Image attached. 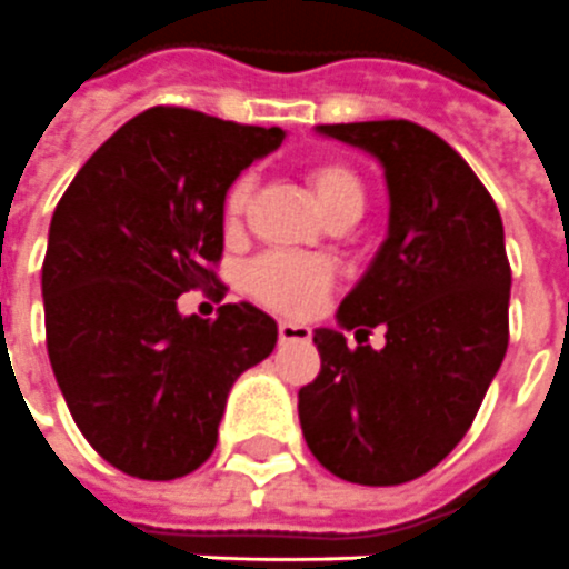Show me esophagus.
I'll return each instance as SVG.
<instances>
[{"mask_svg": "<svg viewBox=\"0 0 569 569\" xmlns=\"http://www.w3.org/2000/svg\"><path fill=\"white\" fill-rule=\"evenodd\" d=\"M312 330L297 321H278V340L281 342H309Z\"/></svg>", "mask_w": 569, "mask_h": 569, "instance_id": "34e87169", "label": "esophagus"}]
</instances>
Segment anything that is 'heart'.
Listing matches in <instances>:
<instances>
[{"instance_id": "b5f03b06", "label": "heart", "mask_w": 569, "mask_h": 569, "mask_svg": "<svg viewBox=\"0 0 569 569\" xmlns=\"http://www.w3.org/2000/svg\"><path fill=\"white\" fill-rule=\"evenodd\" d=\"M306 180L316 192L318 208L325 211L330 223H352L365 211V199H368L365 180L346 162L321 159V162L309 164ZM248 201H251V180L239 177L227 189V199H223V220L229 229L239 227L241 217L248 211ZM330 281H333V272L325 260H306V257H291V253H266L244 269V288L253 300H260L276 312H288V316L312 312L325 300Z\"/></svg>"}]
</instances>
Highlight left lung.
Wrapping results in <instances>:
<instances>
[{
	"label": "left lung",
	"instance_id": "obj_1",
	"mask_svg": "<svg viewBox=\"0 0 569 569\" xmlns=\"http://www.w3.org/2000/svg\"><path fill=\"white\" fill-rule=\"evenodd\" d=\"M382 164L389 229L337 309L340 328H386V346L349 349L318 328L321 370L300 389L309 450L342 481L420 478L469 432L509 346L511 269L485 183L438 134L405 119L318 124ZM368 333V330H365Z\"/></svg>",
	"mask_w": 569,
	"mask_h": 569
}]
</instances>
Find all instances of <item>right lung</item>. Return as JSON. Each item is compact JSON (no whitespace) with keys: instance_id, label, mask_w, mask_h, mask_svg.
<instances>
[{"instance_id":"obj_1","label":"right lung","mask_w":569,"mask_h":569,"mask_svg":"<svg viewBox=\"0 0 569 569\" xmlns=\"http://www.w3.org/2000/svg\"><path fill=\"white\" fill-rule=\"evenodd\" d=\"M281 128L152 107L82 164L48 229L46 340L63 401L88 445L143 481H171L213 453L232 382L276 349L251 303L213 321L177 297L213 278L223 199L281 147Z\"/></svg>"}]
</instances>
